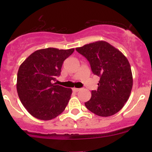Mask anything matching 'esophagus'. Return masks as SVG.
<instances>
[{
    "mask_svg": "<svg viewBox=\"0 0 152 152\" xmlns=\"http://www.w3.org/2000/svg\"><path fill=\"white\" fill-rule=\"evenodd\" d=\"M81 90V88H73V91L75 92H77V91H79Z\"/></svg>",
    "mask_w": 152,
    "mask_h": 152,
    "instance_id": "esophagus-1",
    "label": "esophagus"
}]
</instances>
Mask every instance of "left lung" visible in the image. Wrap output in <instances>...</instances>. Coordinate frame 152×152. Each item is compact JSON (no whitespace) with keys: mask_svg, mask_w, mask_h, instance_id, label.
<instances>
[{"mask_svg":"<svg viewBox=\"0 0 152 152\" xmlns=\"http://www.w3.org/2000/svg\"><path fill=\"white\" fill-rule=\"evenodd\" d=\"M76 50L89 61L94 74L100 77L97 91H92L85 103L89 111L99 116H112L127 102L133 86L132 69L123 53L104 41L88 43Z\"/></svg>","mask_w":152,"mask_h":152,"instance_id":"1","label":"left lung"}]
</instances>
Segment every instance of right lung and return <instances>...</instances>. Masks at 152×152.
Here are the masks:
<instances>
[{"mask_svg":"<svg viewBox=\"0 0 152 152\" xmlns=\"http://www.w3.org/2000/svg\"><path fill=\"white\" fill-rule=\"evenodd\" d=\"M74 48L40 49L31 53L19 67L16 88L19 99L30 114L51 120L66 109L72 90L53 83L60 76L63 63Z\"/></svg>","mask_w":152,"mask_h":152,"instance_id":"obj_1","label":"right lung"}]
</instances>
